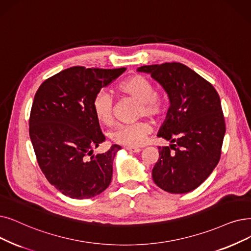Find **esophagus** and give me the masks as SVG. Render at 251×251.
Segmentation results:
<instances>
[{
    "label": "esophagus",
    "instance_id": "1",
    "mask_svg": "<svg viewBox=\"0 0 251 251\" xmlns=\"http://www.w3.org/2000/svg\"><path fill=\"white\" fill-rule=\"evenodd\" d=\"M126 150L129 151H132V152H139L141 151V149H139V148H132V147H126Z\"/></svg>",
    "mask_w": 251,
    "mask_h": 251
}]
</instances>
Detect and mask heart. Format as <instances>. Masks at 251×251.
Returning a JSON list of instances; mask_svg holds the SVG:
<instances>
[{
    "label": "heart",
    "mask_w": 251,
    "mask_h": 251,
    "mask_svg": "<svg viewBox=\"0 0 251 251\" xmlns=\"http://www.w3.org/2000/svg\"><path fill=\"white\" fill-rule=\"evenodd\" d=\"M119 89L125 95L138 102L137 116L160 118L166 112L167 103L164 97L155 92L152 83L144 75H136L123 81ZM93 111L99 121L111 124L114 120V100L112 95L101 90L96 94L93 100ZM151 133L148 122L139 121L131 124H120L111 132L113 141L126 147H140L145 144L147 136Z\"/></svg>",
    "instance_id": "obj_1"
}]
</instances>
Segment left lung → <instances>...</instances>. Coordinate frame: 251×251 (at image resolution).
Returning a JSON list of instances; mask_svg holds the SVG:
<instances>
[{"label":"left lung","instance_id":"obj_1","mask_svg":"<svg viewBox=\"0 0 251 251\" xmlns=\"http://www.w3.org/2000/svg\"><path fill=\"white\" fill-rule=\"evenodd\" d=\"M137 71L150 74L170 101L158 136L171 145L159 147L152 179L168 193H189L210 176L221 159L226 123L219 93L179 62L144 65Z\"/></svg>","mask_w":251,"mask_h":251}]
</instances>
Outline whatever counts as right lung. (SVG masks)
Wrapping results in <instances>:
<instances>
[{
	"label": "right lung",
	"mask_w": 251,
	"mask_h": 251,
	"mask_svg": "<svg viewBox=\"0 0 251 251\" xmlns=\"http://www.w3.org/2000/svg\"><path fill=\"white\" fill-rule=\"evenodd\" d=\"M125 71L73 67L45 80L35 95L29 137L38 164L52 186L70 198H92L110 186L121 147L92 155L105 140L93 100Z\"/></svg>",
	"instance_id": "right-lung-1"
}]
</instances>
